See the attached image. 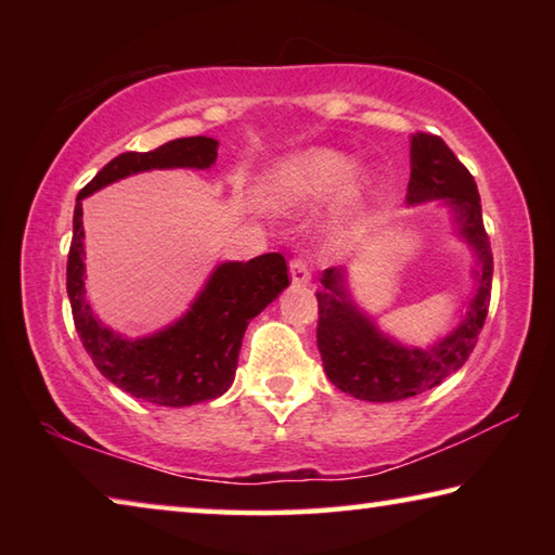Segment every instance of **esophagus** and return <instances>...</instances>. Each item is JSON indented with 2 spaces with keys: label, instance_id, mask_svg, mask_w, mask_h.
Listing matches in <instances>:
<instances>
[{
  "label": "esophagus",
  "instance_id": "34e87169",
  "mask_svg": "<svg viewBox=\"0 0 555 555\" xmlns=\"http://www.w3.org/2000/svg\"><path fill=\"white\" fill-rule=\"evenodd\" d=\"M288 271H291V281L296 286H306L311 281V269H308V261L304 257H294L288 261Z\"/></svg>",
  "mask_w": 555,
  "mask_h": 555
}]
</instances>
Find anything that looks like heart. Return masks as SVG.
Here are the masks:
<instances>
[{
    "label": "heart",
    "mask_w": 555,
    "mask_h": 555,
    "mask_svg": "<svg viewBox=\"0 0 555 555\" xmlns=\"http://www.w3.org/2000/svg\"><path fill=\"white\" fill-rule=\"evenodd\" d=\"M352 173L354 166L347 156L333 149H311V152L286 158L271 171L267 195L279 210L313 208V205L335 201L350 185Z\"/></svg>",
    "instance_id": "heart-1"
}]
</instances>
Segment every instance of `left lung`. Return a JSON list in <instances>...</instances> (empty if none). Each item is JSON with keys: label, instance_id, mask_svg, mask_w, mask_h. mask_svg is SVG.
I'll use <instances>...</instances> for the list:
<instances>
[{"label": "left lung", "instance_id": "obj_1", "mask_svg": "<svg viewBox=\"0 0 555 555\" xmlns=\"http://www.w3.org/2000/svg\"><path fill=\"white\" fill-rule=\"evenodd\" d=\"M446 198L457 215L463 237L477 255V294L453 335L430 350H406L384 337L357 308L340 269L323 274L318 296V350L337 389L364 401H401L438 387L467 362L482 333L492 296V249L482 222L473 173L438 134L416 131L411 139L409 203Z\"/></svg>", "mask_w": 555, "mask_h": 555}]
</instances>
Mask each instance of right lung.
<instances>
[{
    "label": "right lung",
    "instance_id": "1",
    "mask_svg": "<svg viewBox=\"0 0 555 555\" xmlns=\"http://www.w3.org/2000/svg\"><path fill=\"white\" fill-rule=\"evenodd\" d=\"M215 158L218 142L210 137L173 139L146 154H119L82 188L75 201L73 242L65 271L75 331L102 377L131 397L158 406H191L230 389L249 321L291 284L286 259L279 251H271L249 261H228L218 267L191 311L176 325L144 340H125L95 321L86 300L82 198L102 185L149 168H208Z\"/></svg>",
    "mask_w": 555,
    "mask_h": 555
}]
</instances>
